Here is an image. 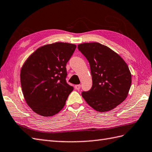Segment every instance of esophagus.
Instances as JSON below:
<instances>
[{"mask_svg":"<svg viewBox=\"0 0 152 152\" xmlns=\"http://www.w3.org/2000/svg\"><path fill=\"white\" fill-rule=\"evenodd\" d=\"M75 89H76V90H80V87H81V85H76V86H75Z\"/></svg>","mask_w":152,"mask_h":152,"instance_id":"esophagus-1","label":"esophagus"}]
</instances>
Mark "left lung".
Returning a JSON list of instances; mask_svg holds the SVG:
<instances>
[{"label":"left lung","instance_id":"left-lung-1","mask_svg":"<svg viewBox=\"0 0 152 152\" xmlns=\"http://www.w3.org/2000/svg\"><path fill=\"white\" fill-rule=\"evenodd\" d=\"M89 63L93 86L82 92L84 100L94 110L105 112L121 104L128 96L132 75L128 65L117 53L99 43L77 45Z\"/></svg>","mask_w":152,"mask_h":152}]
</instances>
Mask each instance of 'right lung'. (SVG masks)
<instances>
[{
  "label": "right lung",
  "mask_w": 152,
  "mask_h": 152,
  "mask_svg": "<svg viewBox=\"0 0 152 152\" xmlns=\"http://www.w3.org/2000/svg\"><path fill=\"white\" fill-rule=\"evenodd\" d=\"M76 45L67 43L45 45L38 48L20 70V84L26 104L36 113L52 116L65 105L73 87L66 82V64Z\"/></svg>",
  "instance_id": "obj_1"
}]
</instances>
